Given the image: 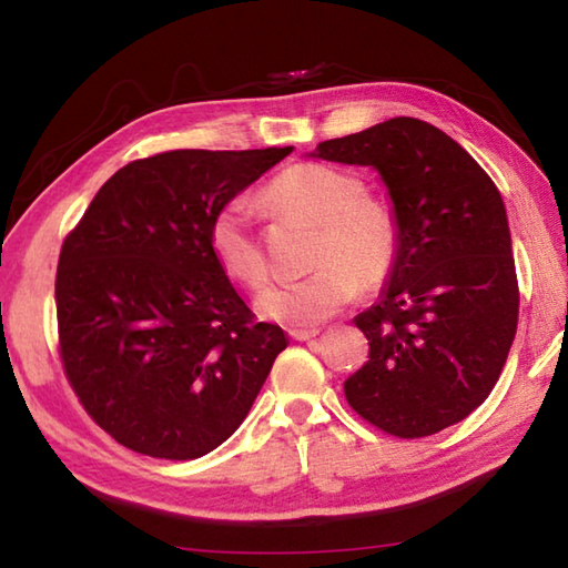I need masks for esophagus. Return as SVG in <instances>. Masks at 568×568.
I'll return each instance as SVG.
<instances>
[{
	"label": "esophagus",
	"mask_w": 568,
	"mask_h": 568,
	"mask_svg": "<svg viewBox=\"0 0 568 568\" xmlns=\"http://www.w3.org/2000/svg\"><path fill=\"white\" fill-rule=\"evenodd\" d=\"M287 335H291L293 341H311V338H315V335H318V331H315V328H291V331H287Z\"/></svg>",
	"instance_id": "34e87169"
}]
</instances>
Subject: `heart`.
Instances as JSON below:
<instances>
[{
  "mask_svg": "<svg viewBox=\"0 0 568 568\" xmlns=\"http://www.w3.org/2000/svg\"><path fill=\"white\" fill-rule=\"evenodd\" d=\"M263 205L318 225L311 273L267 285L255 297V313L285 325H315L358 293V281L376 287L386 281L398 253V227L390 210L365 197L363 182L328 165H293L267 182ZM207 245L230 281L257 291L267 277L261 240L243 203L217 210L207 227Z\"/></svg>",
  "mask_w": 568,
  "mask_h": 568,
  "instance_id": "b5f03b06",
  "label": "heart"
}]
</instances>
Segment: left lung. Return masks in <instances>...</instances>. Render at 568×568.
<instances>
[{
    "label": "left lung",
    "instance_id": "left-lung-1",
    "mask_svg": "<svg viewBox=\"0 0 568 568\" xmlns=\"http://www.w3.org/2000/svg\"><path fill=\"white\" fill-rule=\"evenodd\" d=\"M311 158L376 170L398 227L378 303L353 318L371 351L345 398L390 436L438 434L488 398L516 335L501 192L456 140L416 118L325 140Z\"/></svg>",
    "mask_w": 568,
    "mask_h": 568
}]
</instances>
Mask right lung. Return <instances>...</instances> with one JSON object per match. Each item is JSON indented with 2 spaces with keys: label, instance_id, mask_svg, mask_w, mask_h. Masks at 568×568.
<instances>
[{
  "label": "right lung",
  "instance_id": "obj_1",
  "mask_svg": "<svg viewBox=\"0 0 568 568\" xmlns=\"http://www.w3.org/2000/svg\"><path fill=\"white\" fill-rule=\"evenodd\" d=\"M291 150L134 160L67 235L54 283L64 373L118 444L200 458L245 420L287 338L255 321L210 253L207 227Z\"/></svg>",
  "mask_w": 568,
  "mask_h": 568
}]
</instances>
